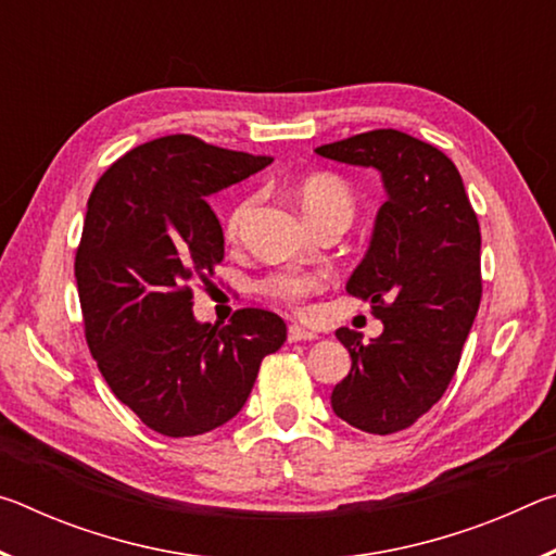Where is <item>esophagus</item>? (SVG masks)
Segmentation results:
<instances>
[{
	"instance_id": "obj_1",
	"label": "esophagus",
	"mask_w": 556,
	"mask_h": 556,
	"mask_svg": "<svg viewBox=\"0 0 556 556\" xmlns=\"http://www.w3.org/2000/svg\"><path fill=\"white\" fill-rule=\"evenodd\" d=\"M314 338H318V333L312 331V328H304V326H299V324H291V326H289V341H291V343L314 341Z\"/></svg>"
}]
</instances>
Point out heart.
<instances>
[{
  "label": "heart",
  "instance_id": "1",
  "mask_svg": "<svg viewBox=\"0 0 556 556\" xmlns=\"http://www.w3.org/2000/svg\"><path fill=\"white\" fill-rule=\"evenodd\" d=\"M296 199H299L301 211H304V215L312 225L328 218H343L351 223L357 208L353 188L348 186L343 178H338L333 174L306 176L296 188ZM255 205H257L255 195H248V199H242L230 211L228 223H225V235H228V240L240 238L244 223H248L250 213L255 211ZM318 289H321V277L312 275V271H296V269L275 271V275H269L265 281H262V291L269 294L271 299L285 301V304H301V301L312 296Z\"/></svg>",
  "mask_w": 556,
  "mask_h": 556
}]
</instances>
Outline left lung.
<instances>
[{
	"label": "left lung",
	"instance_id": "1",
	"mask_svg": "<svg viewBox=\"0 0 556 556\" xmlns=\"http://www.w3.org/2000/svg\"><path fill=\"white\" fill-rule=\"evenodd\" d=\"M316 154L382 174L370 248L348 279V294L370 301L384 331L338 328L351 372L331 407L368 434L412 427L446 392L481 304V228L454 162L434 144L397 129H372L324 144Z\"/></svg>",
	"mask_w": 556,
	"mask_h": 556
}]
</instances>
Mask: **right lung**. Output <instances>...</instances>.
I'll list each match as a JSON object with an SVG mask.
<instances>
[{
    "mask_svg": "<svg viewBox=\"0 0 556 556\" xmlns=\"http://www.w3.org/2000/svg\"><path fill=\"white\" fill-rule=\"evenodd\" d=\"M271 164L191 135L119 156L88 199L75 252L86 341L115 397L164 437H199L248 402L262 357L287 341L265 308L199 324L193 281L208 285L225 240L208 195Z\"/></svg>",
    "mask_w": 556,
    "mask_h": 556,
    "instance_id": "right-lung-1",
    "label": "right lung"
}]
</instances>
